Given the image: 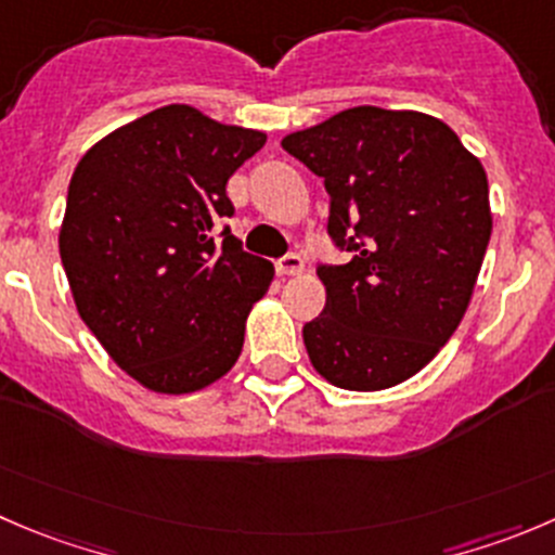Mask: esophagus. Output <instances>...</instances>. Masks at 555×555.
Wrapping results in <instances>:
<instances>
[{"label": "esophagus", "instance_id": "1", "mask_svg": "<svg viewBox=\"0 0 555 555\" xmlns=\"http://www.w3.org/2000/svg\"><path fill=\"white\" fill-rule=\"evenodd\" d=\"M276 273L279 276H300V273H304V260H300V255H284L282 260H276Z\"/></svg>", "mask_w": 555, "mask_h": 555}]
</instances>
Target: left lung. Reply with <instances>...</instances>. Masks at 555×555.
I'll use <instances>...</instances> for the list:
<instances>
[{
  "label": "left lung",
  "instance_id": "left-lung-1",
  "mask_svg": "<svg viewBox=\"0 0 555 555\" xmlns=\"http://www.w3.org/2000/svg\"><path fill=\"white\" fill-rule=\"evenodd\" d=\"M282 146L325 181L327 235L352 251L317 266L327 300L304 325L311 365L344 390L409 379L459 327L491 241L480 159L439 118L374 105Z\"/></svg>",
  "mask_w": 555,
  "mask_h": 555
}]
</instances>
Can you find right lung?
<instances>
[{"instance_id":"right-lung-1","label":"right lung","mask_w":555,"mask_h":555,"mask_svg":"<svg viewBox=\"0 0 555 555\" xmlns=\"http://www.w3.org/2000/svg\"><path fill=\"white\" fill-rule=\"evenodd\" d=\"M266 146L165 105L89 149L67 190L59 255L80 320L143 387L195 392L228 374L273 266L224 228L228 179Z\"/></svg>"}]
</instances>
